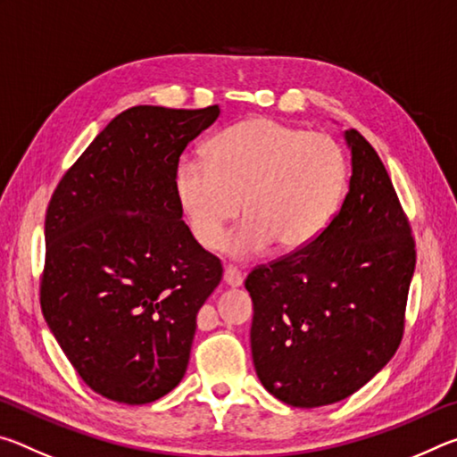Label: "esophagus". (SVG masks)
<instances>
[{
	"label": "esophagus",
	"instance_id": "1",
	"mask_svg": "<svg viewBox=\"0 0 457 457\" xmlns=\"http://www.w3.org/2000/svg\"><path fill=\"white\" fill-rule=\"evenodd\" d=\"M223 282L231 286V288H237V286H242L244 276L236 266H226V270H223Z\"/></svg>",
	"mask_w": 457,
	"mask_h": 457
}]
</instances>
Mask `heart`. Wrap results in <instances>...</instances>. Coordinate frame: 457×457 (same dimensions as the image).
<instances>
[{
    "label": "heart",
    "instance_id": "obj_1",
    "mask_svg": "<svg viewBox=\"0 0 457 457\" xmlns=\"http://www.w3.org/2000/svg\"><path fill=\"white\" fill-rule=\"evenodd\" d=\"M345 183L346 154L335 138L264 117L223 129L207 145V161L185 157L175 169L177 199L205 250H218L242 201L244 221L223 244L236 260L272 244L280 252L312 244Z\"/></svg>",
    "mask_w": 457,
    "mask_h": 457
}]
</instances>
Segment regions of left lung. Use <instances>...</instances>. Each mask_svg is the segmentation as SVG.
Masks as SVG:
<instances>
[{
	"instance_id": "left-lung-1",
	"label": "left lung",
	"mask_w": 457,
	"mask_h": 457,
	"mask_svg": "<svg viewBox=\"0 0 457 457\" xmlns=\"http://www.w3.org/2000/svg\"><path fill=\"white\" fill-rule=\"evenodd\" d=\"M349 193L303 250L253 268L252 357L262 385L292 407H322L359 391L403 338L415 242L391 177L359 130Z\"/></svg>"
}]
</instances>
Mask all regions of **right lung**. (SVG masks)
<instances>
[{"mask_svg": "<svg viewBox=\"0 0 457 457\" xmlns=\"http://www.w3.org/2000/svg\"><path fill=\"white\" fill-rule=\"evenodd\" d=\"M218 117V104L129 108L46 212L44 319L82 381L117 403H151L179 385L199 308L221 280L175 193L181 153Z\"/></svg>", "mask_w": 457, "mask_h": 457, "instance_id": "add662e5", "label": "right lung"}]
</instances>
